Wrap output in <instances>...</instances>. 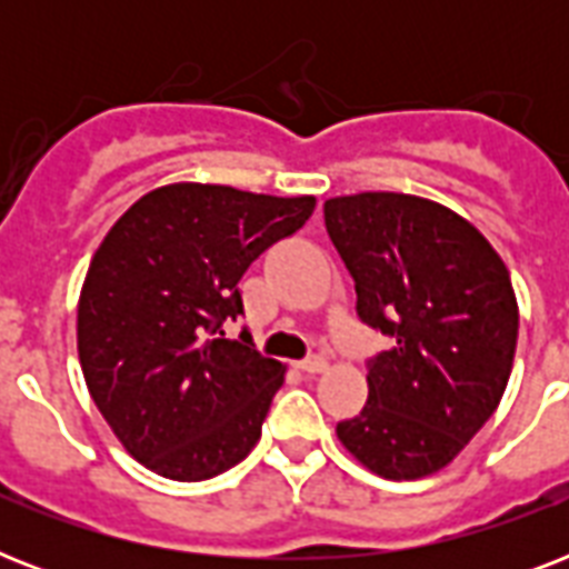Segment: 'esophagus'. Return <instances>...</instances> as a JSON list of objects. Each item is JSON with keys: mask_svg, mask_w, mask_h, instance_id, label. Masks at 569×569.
<instances>
[{"mask_svg": "<svg viewBox=\"0 0 569 569\" xmlns=\"http://www.w3.org/2000/svg\"><path fill=\"white\" fill-rule=\"evenodd\" d=\"M298 369L307 375H321L325 369H328V360H325L321 355H312V357H307V360H301V363H298Z\"/></svg>", "mask_w": 569, "mask_h": 569, "instance_id": "esophagus-1", "label": "esophagus"}]
</instances>
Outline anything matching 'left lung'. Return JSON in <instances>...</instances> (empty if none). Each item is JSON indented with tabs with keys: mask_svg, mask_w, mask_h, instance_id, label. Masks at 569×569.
Masks as SVG:
<instances>
[{
	"mask_svg": "<svg viewBox=\"0 0 569 569\" xmlns=\"http://www.w3.org/2000/svg\"><path fill=\"white\" fill-rule=\"evenodd\" d=\"M325 223L360 319L392 339L369 360V401L337 425L339 442L389 481L433 476L505 396L520 328L511 274L467 218L425 197H330Z\"/></svg>",
	"mask_w": 569,
	"mask_h": 569,
	"instance_id": "8db88e82",
	"label": "left lung"
}]
</instances>
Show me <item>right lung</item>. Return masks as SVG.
I'll use <instances>...</instances> for the list:
<instances>
[{"mask_svg": "<svg viewBox=\"0 0 569 569\" xmlns=\"http://www.w3.org/2000/svg\"><path fill=\"white\" fill-rule=\"evenodd\" d=\"M312 209V194L171 182L106 232L79 295L76 346L93 405L138 463L206 481L257 446L286 366L223 337V321L241 316L250 262Z\"/></svg>", "mask_w": 569, "mask_h": 569, "instance_id": "1", "label": "right lung"}]
</instances>
